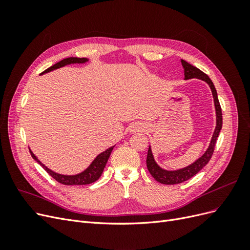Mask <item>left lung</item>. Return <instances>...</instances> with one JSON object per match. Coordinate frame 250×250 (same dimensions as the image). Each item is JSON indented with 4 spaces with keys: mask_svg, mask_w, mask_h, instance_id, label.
<instances>
[{
    "mask_svg": "<svg viewBox=\"0 0 250 250\" xmlns=\"http://www.w3.org/2000/svg\"><path fill=\"white\" fill-rule=\"evenodd\" d=\"M181 64H183L184 70H185V79H192V78L201 79L203 81H206L209 85V87L211 89V93H213L215 108H216V117H217L216 118V128H215V131L213 134V138H211V140H210L209 146L207 149L206 152H204V154L200 158H198V160L195 163H193L192 165L188 166V167H186L184 169H180V170L167 171V170L162 169L160 166L155 163L152 151H151V148L149 147L147 160H146L148 171L150 172L151 175L153 176V178L156 181H158V183H161V184H164V185L181 184V183H184V181L190 179L194 175H196V174H197L204 167V166H206L209 162L211 155H213V153H214L216 141H217V138L219 135V132H220L221 128H222V111H221L220 103H219V100H218L217 90L214 86V83L211 82V80L209 79V77L207 74H204L202 71H200L198 67H196L188 62H187L186 60L181 59Z\"/></svg>",
    "mask_w": 250,
    "mask_h": 250,
    "instance_id": "8db88e82",
    "label": "left lung"
}]
</instances>
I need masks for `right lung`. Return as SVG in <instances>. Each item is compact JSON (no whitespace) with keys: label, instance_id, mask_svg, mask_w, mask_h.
<instances>
[{"label":"right lung","instance_id":"1","mask_svg":"<svg viewBox=\"0 0 250 250\" xmlns=\"http://www.w3.org/2000/svg\"><path fill=\"white\" fill-rule=\"evenodd\" d=\"M87 62V58H78V57H67L62 59V62H59L57 63H55L54 65L50 66L49 69H47L46 71H43L42 74L44 73H48L51 72L53 70H56L59 69V67L64 66L66 64H71V63H84ZM115 147V146H113ZM113 147L108 148L107 150H105L104 152L100 153L98 155L94 162L90 164L89 167L85 170L83 171L80 174H77V175H62V174H58L53 172L52 170L48 169L46 166L42 165L39 160H37V157L32 153V151L30 150V153H31V156L34 158V160L39 163L41 166H42L43 169L46 170L50 175L54 178L56 181H58L59 184H62L65 186H73V185H89L92 183H95L96 180L99 179V177L101 176V174L103 173V170L105 168V165H106L109 155L111 153V151L113 149Z\"/></svg>","mask_w":250,"mask_h":250}]
</instances>
